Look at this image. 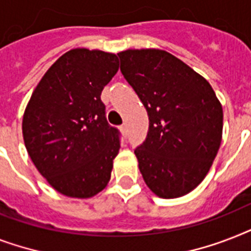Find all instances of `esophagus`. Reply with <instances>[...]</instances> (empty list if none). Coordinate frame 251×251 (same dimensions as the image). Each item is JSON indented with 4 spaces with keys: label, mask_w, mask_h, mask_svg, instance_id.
Listing matches in <instances>:
<instances>
[{
    "label": "esophagus",
    "mask_w": 251,
    "mask_h": 251,
    "mask_svg": "<svg viewBox=\"0 0 251 251\" xmlns=\"http://www.w3.org/2000/svg\"><path fill=\"white\" fill-rule=\"evenodd\" d=\"M120 129H121V133L126 137V135H127V125H126V124H124V125L120 127Z\"/></svg>",
    "instance_id": "obj_1"
}]
</instances>
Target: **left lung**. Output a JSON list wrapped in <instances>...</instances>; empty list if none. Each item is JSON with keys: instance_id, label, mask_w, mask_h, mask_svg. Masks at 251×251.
I'll use <instances>...</instances> for the list:
<instances>
[{"instance_id": "8db88e82", "label": "left lung", "mask_w": 251, "mask_h": 251, "mask_svg": "<svg viewBox=\"0 0 251 251\" xmlns=\"http://www.w3.org/2000/svg\"><path fill=\"white\" fill-rule=\"evenodd\" d=\"M118 57L149 114L147 138L134 151L146 185L159 198L189 194L222 143V102L201 74L165 50L126 49Z\"/></svg>"}]
</instances>
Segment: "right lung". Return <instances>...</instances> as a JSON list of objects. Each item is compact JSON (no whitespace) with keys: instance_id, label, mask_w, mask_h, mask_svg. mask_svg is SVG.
Returning <instances> with one entry per match:
<instances>
[{"instance_id":"obj_1","label":"right lung","mask_w":251,"mask_h":251,"mask_svg":"<svg viewBox=\"0 0 251 251\" xmlns=\"http://www.w3.org/2000/svg\"><path fill=\"white\" fill-rule=\"evenodd\" d=\"M118 65L114 53L72 49L48 69L27 102L22 121L27 152L66 197L92 198L109 182L120 139L100 95Z\"/></svg>"}]
</instances>
